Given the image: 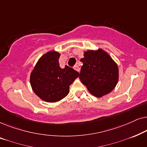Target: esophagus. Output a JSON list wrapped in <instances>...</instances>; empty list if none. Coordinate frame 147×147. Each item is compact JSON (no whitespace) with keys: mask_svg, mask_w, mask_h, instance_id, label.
<instances>
[{"mask_svg":"<svg viewBox=\"0 0 147 147\" xmlns=\"http://www.w3.org/2000/svg\"><path fill=\"white\" fill-rule=\"evenodd\" d=\"M74 69H75L76 71L80 72V67H79V66H78V65H75V66H74Z\"/></svg>","mask_w":147,"mask_h":147,"instance_id":"1","label":"esophagus"}]
</instances>
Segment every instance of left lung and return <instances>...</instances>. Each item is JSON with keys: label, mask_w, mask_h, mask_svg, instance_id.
<instances>
[{"label": "left lung", "mask_w": 147, "mask_h": 147, "mask_svg": "<svg viewBox=\"0 0 147 147\" xmlns=\"http://www.w3.org/2000/svg\"><path fill=\"white\" fill-rule=\"evenodd\" d=\"M79 78L90 93L101 98L115 88L119 79L117 63L102 49L84 52Z\"/></svg>", "instance_id": "1"}]
</instances>
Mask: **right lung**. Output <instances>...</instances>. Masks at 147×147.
Returning <instances> with one entry per match:
<instances>
[{
  "mask_svg": "<svg viewBox=\"0 0 147 147\" xmlns=\"http://www.w3.org/2000/svg\"><path fill=\"white\" fill-rule=\"evenodd\" d=\"M61 53L55 50L43 54L30 75V84L36 95L43 101L56 102L69 92V86L79 76L76 70L65 65L60 67Z\"/></svg>",
  "mask_w": 147,
  "mask_h": 147,
  "instance_id": "add662e5",
  "label": "right lung"
}]
</instances>
